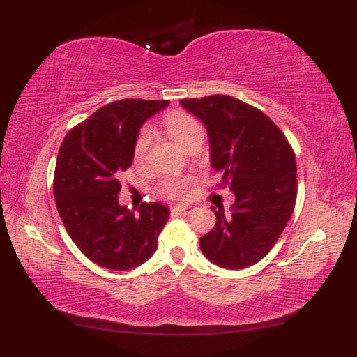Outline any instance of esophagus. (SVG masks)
<instances>
[{
	"label": "esophagus",
	"mask_w": 357,
	"mask_h": 357,
	"mask_svg": "<svg viewBox=\"0 0 357 357\" xmlns=\"http://www.w3.org/2000/svg\"><path fill=\"white\" fill-rule=\"evenodd\" d=\"M173 211H176L178 215H183V216H188L192 215L195 211V207L193 206H176L173 208Z\"/></svg>",
	"instance_id": "34e87169"
}]
</instances>
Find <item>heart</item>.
<instances>
[{
  "label": "heart",
  "mask_w": 357,
  "mask_h": 357,
  "mask_svg": "<svg viewBox=\"0 0 357 357\" xmlns=\"http://www.w3.org/2000/svg\"><path fill=\"white\" fill-rule=\"evenodd\" d=\"M167 132L185 150L196 142H202L204 128L192 115L185 112H172L164 118ZM151 142V132L149 127H144L136 136L133 156L136 161H142L146 158ZM190 185V179H165L159 185V193L170 199H183L187 195V188Z\"/></svg>",
  "instance_id": "b5f03b06"
}]
</instances>
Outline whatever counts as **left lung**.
<instances>
[{
	"label": "left lung",
	"mask_w": 357,
	"mask_h": 357,
	"mask_svg": "<svg viewBox=\"0 0 357 357\" xmlns=\"http://www.w3.org/2000/svg\"><path fill=\"white\" fill-rule=\"evenodd\" d=\"M181 105L207 127L219 185H229L236 198L230 213L211 207L216 225L201 236V252L218 267H250L270 252L291 218L298 193L294 151L265 113L236 98L211 95L181 100Z\"/></svg>",
	"instance_id": "1"
}]
</instances>
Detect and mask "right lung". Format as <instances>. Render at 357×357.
<instances>
[{"label": "right lung", "instance_id": "right-lung-1", "mask_svg": "<svg viewBox=\"0 0 357 357\" xmlns=\"http://www.w3.org/2000/svg\"><path fill=\"white\" fill-rule=\"evenodd\" d=\"M169 101L121 100L104 105L66 135L53 178V196L67 233L90 261L132 270L158 248L170 210L142 202L138 213L118 204L119 174L133 162L144 121Z\"/></svg>", "mask_w": 357, "mask_h": 357}]
</instances>
